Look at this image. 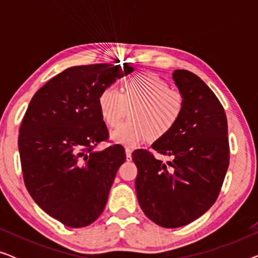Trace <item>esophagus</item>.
I'll list each match as a JSON object with an SVG mask.
<instances>
[{
	"label": "esophagus",
	"instance_id": "esophagus-1",
	"mask_svg": "<svg viewBox=\"0 0 258 258\" xmlns=\"http://www.w3.org/2000/svg\"><path fill=\"white\" fill-rule=\"evenodd\" d=\"M132 153L133 149L130 147H125V155H126V161L132 160Z\"/></svg>",
	"mask_w": 258,
	"mask_h": 258
}]
</instances>
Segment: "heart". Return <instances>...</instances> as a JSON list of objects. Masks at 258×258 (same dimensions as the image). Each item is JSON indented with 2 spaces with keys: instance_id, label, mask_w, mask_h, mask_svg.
<instances>
[{
  "instance_id": "obj_1",
  "label": "heart",
  "mask_w": 258,
  "mask_h": 258,
  "mask_svg": "<svg viewBox=\"0 0 258 258\" xmlns=\"http://www.w3.org/2000/svg\"><path fill=\"white\" fill-rule=\"evenodd\" d=\"M185 100L181 91L154 75L126 79L123 90L110 86L102 91L100 108L109 126L118 125L133 108L132 118L112 130L115 142L135 146L144 140H158L171 133L184 112Z\"/></svg>"
}]
</instances>
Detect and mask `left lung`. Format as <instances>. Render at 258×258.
Here are the masks:
<instances>
[{"mask_svg": "<svg viewBox=\"0 0 258 258\" xmlns=\"http://www.w3.org/2000/svg\"><path fill=\"white\" fill-rule=\"evenodd\" d=\"M172 79L184 96V112L174 130L151 146L172 161L163 163L147 149L132 155L141 209L163 228L183 227L210 209L230 158L227 116L216 95L188 70H175Z\"/></svg>", "mask_w": 258, "mask_h": 258, "instance_id": "1", "label": "left lung"}]
</instances>
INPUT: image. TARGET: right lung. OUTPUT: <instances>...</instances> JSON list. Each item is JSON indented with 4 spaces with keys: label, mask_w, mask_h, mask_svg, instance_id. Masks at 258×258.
<instances>
[{
    "label": "right lung",
    "mask_w": 258,
    "mask_h": 258,
    "mask_svg": "<svg viewBox=\"0 0 258 258\" xmlns=\"http://www.w3.org/2000/svg\"><path fill=\"white\" fill-rule=\"evenodd\" d=\"M133 67L98 63L66 69L31 98L20 126L24 184L38 207L69 228L87 227L103 213L124 148L107 142L100 96Z\"/></svg>",
    "instance_id": "obj_1"
}]
</instances>
